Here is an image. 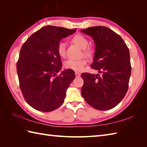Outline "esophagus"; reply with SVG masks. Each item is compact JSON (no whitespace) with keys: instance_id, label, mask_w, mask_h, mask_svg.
Listing matches in <instances>:
<instances>
[{"instance_id":"obj_1","label":"esophagus","mask_w":147,"mask_h":147,"mask_svg":"<svg viewBox=\"0 0 147 147\" xmlns=\"http://www.w3.org/2000/svg\"><path fill=\"white\" fill-rule=\"evenodd\" d=\"M75 75L76 77H80L81 74L80 73H78V72H75Z\"/></svg>"}]
</instances>
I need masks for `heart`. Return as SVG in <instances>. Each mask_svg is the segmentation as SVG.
Returning <instances> with one entry per match:
<instances>
[{"instance_id": "b5f03b06", "label": "heart", "mask_w": 147, "mask_h": 147, "mask_svg": "<svg viewBox=\"0 0 147 147\" xmlns=\"http://www.w3.org/2000/svg\"><path fill=\"white\" fill-rule=\"evenodd\" d=\"M71 42L74 44L77 45L81 49L83 50V54L86 57H91L93 54V50L92 47H88V41L85 36L81 34H76L72 37ZM57 52L59 55L62 57H64L65 56V46L64 42H60L57 46ZM86 64V61L85 59H82L80 60H74V59H69L64 63V66L65 68L69 69L76 71H80L83 69V68Z\"/></svg>"}]
</instances>
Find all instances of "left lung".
<instances>
[{
    "label": "left lung",
    "mask_w": 147,
    "mask_h": 147,
    "mask_svg": "<svg viewBox=\"0 0 147 147\" xmlns=\"http://www.w3.org/2000/svg\"><path fill=\"white\" fill-rule=\"evenodd\" d=\"M81 32L94 41L95 51L91 67L102 73L100 76L82 74V96L92 107L109 110L119 104L128 88L131 72L129 49L123 38L107 27H90Z\"/></svg>",
    "instance_id": "obj_1"
}]
</instances>
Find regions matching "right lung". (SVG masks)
<instances>
[{"label":"right lung","instance_id":"add662e5","mask_svg":"<svg viewBox=\"0 0 147 147\" xmlns=\"http://www.w3.org/2000/svg\"><path fill=\"white\" fill-rule=\"evenodd\" d=\"M76 29L47 26L23 43L17 63L20 88L26 102L42 112H51L63 104L66 91L75 78L74 71L62 66L57 46Z\"/></svg>","mask_w":147,"mask_h":147}]
</instances>
